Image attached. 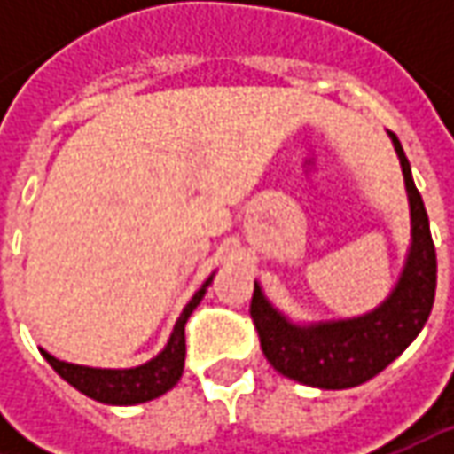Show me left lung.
Here are the masks:
<instances>
[{"instance_id": "obj_1", "label": "left lung", "mask_w": 454, "mask_h": 454, "mask_svg": "<svg viewBox=\"0 0 454 454\" xmlns=\"http://www.w3.org/2000/svg\"><path fill=\"white\" fill-rule=\"evenodd\" d=\"M392 136L410 197L411 245L404 270L384 303L343 321L301 325L283 316L254 283L253 316L262 354L275 372L318 389H351L384 372L425 328L437 288V254L422 194L399 138Z\"/></svg>"}]
</instances>
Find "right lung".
I'll list each match as a JSON object with an SVG mask.
<instances>
[{
  "mask_svg": "<svg viewBox=\"0 0 454 454\" xmlns=\"http://www.w3.org/2000/svg\"><path fill=\"white\" fill-rule=\"evenodd\" d=\"M212 278L201 286L192 301L186 303L182 310L179 321L171 331V339L164 346V351L159 356H153L141 366L133 369H93V366H78V364H67L60 361L52 354L43 351V356L47 358V364L58 372V374L75 387L78 392L85 396L103 402V404H141V402H151L156 396H161L168 389L176 387V381L184 374V356H186V339H184V325L189 321L192 310L201 303L204 293L209 288Z\"/></svg>",
  "mask_w": 454,
  "mask_h": 454,
  "instance_id": "obj_1",
  "label": "right lung"
}]
</instances>
